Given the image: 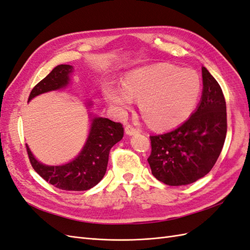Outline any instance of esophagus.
<instances>
[{
    "instance_id": "esophagus-1",
    "label": "esophagus",
    "mask_w": 250,
    "mask_h": 250,
    "mask_svg": "<svg viewBox=\"0 0 250 250\" xmlns=\"http://www.w3.org/2000/svg\"><path fill=\"white\" fill-rule=\"evenodd\" d=\"M125 134H127V135H135V134H138L139 133V130L136 129V127H134L133 125H126L125 126Z\"/></svg>"
}]
</instances>
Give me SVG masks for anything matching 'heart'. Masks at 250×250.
Returning a JSON list of instances; mask_svg holds the SVG:
<instances>
[{
	"mask_svg": "<svg viewBox=\"0 0 250 250\" xmlns=\"http://www.w3.org/2000/svg\"><path fill=\"white\" fill-rule=\"evenodd\" d=\"M201 89V79L194 70L161 63L133 70L125 76L124 86L106 84L104 93L120 113L130 110L133 98L139 100L140 112L150 125L169 127L190 116Z\"/></svg>",
	"mask_w": 250,
	"mask_h": 250,
	"instance_id": "b5f03b06",
	"label": "heart"
}]
</instances>
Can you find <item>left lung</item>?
Masks as SVG:
<instances>
[{
    "instance_id": "left-lung-1",
    "label": "left lung",
    "mask_w": 250,
    "mask_h": 250,
    "mask_svg": "<svg viewBox=\"0 0 250 250\" xmlns=\"http://www.w3.org/2000/svg\"><path fill=\"white\" fill-rule=\"evenodd\" d=\"M202 76L203 93L195 112L176 129L150 136L152 174L169 186L189 185L209 173L225 143L227 113L222 88L204 66Z\"/></svg>"
}]
</instances>
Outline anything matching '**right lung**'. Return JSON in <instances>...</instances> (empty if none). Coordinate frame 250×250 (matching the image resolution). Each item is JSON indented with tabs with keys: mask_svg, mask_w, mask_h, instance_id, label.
<instances>
[{
	"mask_svg": "<svg viewBox=\"0 0 250 250\" xmlns=\"http://www.w3.org/2000/svg\"><path fill=\"white\" fill-rule=\"evenodd\" d=\"M72 72L73 66L68 64L56 66L31 89L28 101L40 94L66 86ZM123 137L124 127L120 123H114L107 118L94 117L84 146L80 154L68 164L43 165L31 154L27 145L26 150L31 166L43 180L61 190L84 191L93 188L104 178L110 150Z\"/></svg>",
	"mask_w": 250,
	"mask_h": 250,
	"instance_id": "add662e5",
	"label": "right lung"
}]
</instances>
